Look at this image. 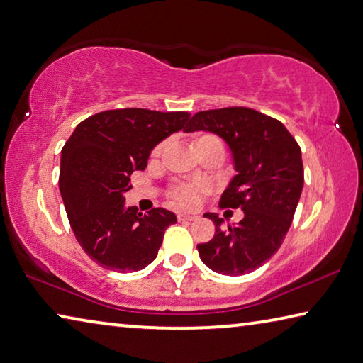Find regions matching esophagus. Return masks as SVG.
<instances>
[{
  "label": "esophagus",
  "mask_w": 363,
  "mask_h": 363,
  "mask_svg": "<svg viewBox=\"0 0 363 363\" xmlns=\"http://www.w3.org/2000/svg\"><path fill=\"white\" fill-rule=\"evenodd\" d=\"M197 218V215H191V213H179V215H177V220L179 221H195Z\"/></svg>",
  "instance_id": "obj_1"
}]
</instances>
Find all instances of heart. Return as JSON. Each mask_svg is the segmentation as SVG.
Returning a JSON list of instances; mask_svg holds the SVG:
<instances>
[{"instance_id": "obj_1", "label": "heart", "mask_w": 363, "mask_h": 363, "mask_svg": "<svg viewBox=\"0 0 363 363\" xmlns=\"http://www.w3.org/2000/svg\"><path fill=\"white\" fill-rule=\"evenodd\" d=\"M203 145H218L223 148L221 140L211 134H202V135L195 137L194 147H203ZM166 147H168V142H161L160 145L155 147V150L152 153V160L157 161L163 157V153L166 152ZM200 191H202V187L179 186L174 189V192H172V199H174L176 203H179L182 206H192L195 202H197Z\"/></svg>"}]
</instances>
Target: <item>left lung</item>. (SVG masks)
Masks as SVG:
<instances>
[{
    "label": "left lung",
    "mask_w": 363,
    "mask_h": 363,
    "mask_svg": "<svg viewBox=\"0 0 363 363\" xmlns=\"http://www.w3.org/2000/svg\"><path fill=\"white\" fill-rule=\"evenodd\" d=\"M210 132L226 142L235 174L221 206L240 208L244 218L224 226L216 213L215 235L197 250L215 273L240 276L267 263L289 231L303 187L302 152L283 123L250 108H221L194 114L184 132Z\"/></svg>",
    "instance_id": "obj_1"
}]
</instances>
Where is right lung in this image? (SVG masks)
Masks as SVG:
<instances>
[{"instance_id":"obj_1","label":"right lung","mask_w":363,"mask_h":363,"mask_svg":"<svg viewBox=\"0 0 363 363\" xmlns=\"http://www.w3.org/2000/svg\"><path fill=\"white\" fill-rule=\"evenodd\" d=\"M191 114L142 108L111 109L80 123L61 150L60 192L69 223L85 254L119 273L139 272L158 255L176 215L125 206L130 174L147 168L160 142L179 132Z\"/></svg>"}]
</instances>
